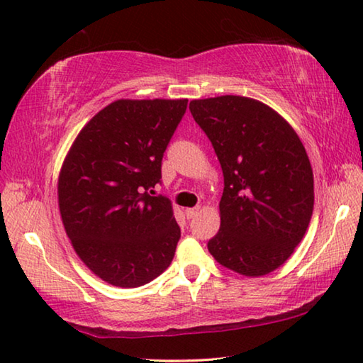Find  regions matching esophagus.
Instances as JSON below:
<instances>
[{
	"label": "esophagus",
	"mask_w": 363,
	"mask_h": 363,
	"mask_svg": "<svg viewBox=\"0 0 363 363\" xmlns=\"http://www.w3.org/2000/svg\"><path fill=\"white\" fill-rule=\"evenodd\" d=\"M199 211H200V206H196V208H187V210H186V216H187V219H192V218H195L196 214H199Z\"/></svg>",
	"instance_id": "34e87169"
}]
</instances>
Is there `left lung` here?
Returning <instances> with one entry per match:
<instances>
[{"instance_id": "8db88e82", "label": "left lung", "mask_w": 363, "mask_h": 363, "mask_svg": "<svg viewBox=\"0 0 363 363\" xmlns=\"http://www.w3.org/2000/svg\"><path fill=\"white\" fill-rule=\"evenodd\" d=\"M224 174L220 227L208 250L224 267L259 277L303 240L314 210V174L303 143L259 101L219 96L190 102Z\"/></svg>"}]
</instances>
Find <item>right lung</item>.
I'll use <instances>...</instances> for the list:
<instances>
[{
  "label": "right lung",
  "instance_id": "obj_1",
  "mask_svg": "<svg viewBox=\"0 0 363 363\" xmlns=\"http://www.w3.org/2000/svg\"><path fill=\"white\" fill-rule=\"evenodd\" d=\"M187 99H120L89 120L59 176V210L77 255L110 285L136 288L173 261L181 229L149 194Z\"/></svg>",
  "mask_w": 363,
  "mask_h": 363
}]
</instances>
